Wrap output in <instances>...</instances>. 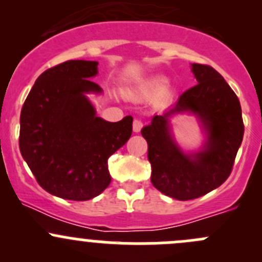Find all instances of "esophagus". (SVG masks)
Returning a JSON list of instances; mask_svg holds the SVG:
<instances>
[{"label":"esophagus","mask_w":262,"mask_h":262,"mask_svg":"<svg viewBox=\"0 0 262 262\" xmlns=\"http://www.w3.org/2000/svg\"><path fill=\"white\" fill-rule=\"evenodd\" d=\"M142 128H143V121L139 120V119H134V121H133V130L136 132V133H138V132H141Z\"/></svg>","instance_id":"esophagus-1"}]
</instances>
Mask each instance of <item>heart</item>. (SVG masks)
<instances>
[{
    "instance_id": "1",
    "label": "heart",
    "mask_w": 262,
    "mask_h": 262,
    "mask_svg": "<svg viewBox=\"0 0 262 262\" xmlns=\"http://www.w3.org/2000/svg\"><path fill=\"white\" fill-rule=\"evenodd\" d=\"M167 90V81L162 77L153 78V80L148 81L146 84H144V91H146L147 95L152 97H157L163 95Z\"/></svg>"
}]
</instances>
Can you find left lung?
<instances>
[{"label": "left lung", "mask_w": 262, "mask_h": 262, "mask_svg": "<svg viewBox=\"0 0 262 262\" xmlns=\"http://www.w3.org/2000/svg\"><path fill=\"white\" fill-rule=\"evenodd\" d=\"M191 71L198 84L141 130L148 143L153 186L184 202L208 194L228 179L245 132L239 100L224 78L210 66L192 63ZM182 112L196 115L207 133L199 152L187 155L173 141L169 118Z\"/></svg>", "instance_id": "8db88e82"}]
</instances>
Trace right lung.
I'll return each mask as SVG.
<instances>
[{
    "label": "right lung",
    "instance_id": "1",
    "mask_svg": "<svg viewBox=\"0 0 262 262\" xmlns=\"http://www.w3.org/2000/svg\"><path fill=\"white\" fill-rule=\"evenodd\" d=\"M95 60H67L41 73L20 115L18 146L38 184L49 194L84 202L109 186L107 160L126 143L133 118H99L86 94H100L90 78Z\"/></svg>",
    "mask_w": 262,
    "mask_h": 262
}]
</instances>
